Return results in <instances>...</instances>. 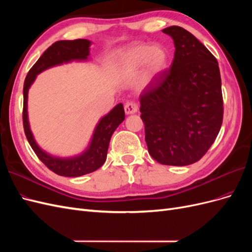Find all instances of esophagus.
<instances>
[{
	"mask_svg": "<svg viewBox=\"0 0 252 252\" xmlns=\"http://www.w3.org/2000/svg\"><path fill=\"white\" fill-rule=\"evenodd\" d=\"M124 109H125L126 114H133L135 112H138L139 108H138V105H136L135 103L128 102V103H126Z\"/></svg>",
	"mask_w": 252,
	"mask_h": 252,
	"instance_id": "1",
	"label": "esophagus"
}]
</instances>
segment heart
Returning a JSON list of instances; mask_svg holds the SVG:
<instances>
[{
	"mask_svg": "<svg viewBox=\"0 0 252 252\" xmlns=\"http://www.w3.org/2000/svg\"><path fill=\"white\" fill-rule=\"evenodd\" d=\"M117 64L124 74H132L147 65L149 73L157 75L166 69L168 52L161 45L134 44L119 53Z\"/></svg>",
	"mask_w": 252,
	"mask_h": 252,
	"instance_id": "1",
	"label": "heart"
}]
</instances>
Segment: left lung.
I'll return each mask as SVG.
<instances>
[{
  "instance_id": "left-lung-1",
  "label": "left lung",
  "mask_w": 252,
  "mask_h": 252,
  "mask_svg": "<svg viewBox=\"0 0 252 252\" xmlns=\"http://www.w3.org/2000/svg\"><path fill=\"white\" fill-rule=\"evenodd\" d=\"M163 32L175 47L169 70L140 95L149 155L163 165L193 164L208 151L223 122L222 82L217 59L180 26Z\"/></svg>"
}]
</instances>
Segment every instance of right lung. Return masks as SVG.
I'll return each instance as SVG.
<instances>
[{"instance_id": "add662e5", "label": "right lung", "mask_w": 252, "mask_h": 252, "mask_svg": "<svg viewBox=\"0 0 252 252\" xmlns=\"http://www.w3.org/2000/svg\"><path fill=\"white\" fill-rule=\"evenodd\" d=\"M91 42L85 39L73 41H58L53 43L49 48L36 61V63L29 70L24 82L23 95V125L26 138L30 146L35 152L41 161L48 168L59 175L63 177H81V175L94 172L105 163L107 158V151L111 135L119 125L125 120V111L123 104H118L100 121L93 134V138L85 151L71 158H58L53 157L46 151H44L35 142L32 129L29 126L27 101L28 90L32 85L36 75L50 67L69 63L72 61H87L89 56Z\"/></svg>"}]
</instances>
